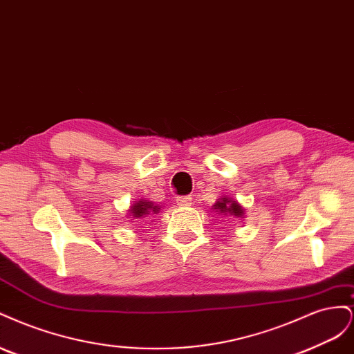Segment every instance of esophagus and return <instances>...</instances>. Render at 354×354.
I'll list each match as a JSON object with an SVG mask.
<instances>
[{
	"mask_svg": "<svg viewBox=\"0 0 354 354\" xmlns=\"http://www.w3.org/2000/svg\"><path fill=\"white\" fill-rule=\"evenodd\" d=\"M177 203H178L180 207H190L192 198L190 196H178L177 198Z\"/></svg>",
	"mask_w": 354,
	"mask_h": 354,
	"instance_id": "esophagus-1",
	"label": "esophagus"
}]
</instances>
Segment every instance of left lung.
<instances>
[{
	"mask_svg": "<svg viewBox=\"0 0 354 354\" xmlns=\"http://www.w3.org/2000/svg\"><path fill=\"white\" fill-rule=\"evenodd\" d=\"M214 208H216L220 212H223V216H226V214H230V216H234V217H241L243 214V209L242 207L239 205V203L236 201H232V199H227V198H221L218 202H216V205H214Z\"/></svg>",
	"mask_w": 354,
	"mask_h": 354,
	"instance_id": "left-lung-1",
	"label": "left lung"
}]
</instances>
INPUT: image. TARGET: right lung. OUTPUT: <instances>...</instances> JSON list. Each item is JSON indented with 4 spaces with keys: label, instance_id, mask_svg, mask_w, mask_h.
<instances>
[{
    "label": "right lung",
    "instance_id": "add662e5",
    "mask_svg": "<svg viewBox=\"0 0 354 354\" xmlns=\"http://www.w3.org/2000/svg\"><path fill=\"white\" fill-rule=\"evenodd\" d=\"M158 211H159V208L155 207L152 202H145V201H138L131 208L133 216L137 218H140V217L147 218V216H152V214H155Z\"/></svg>",
    "mask_w": 354,
    "mask_h": 354
}]
</instances>
